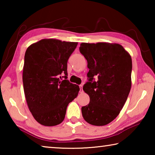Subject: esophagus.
I'll return each instance as SVG.
<instances>
[{"label": "esophagus", "instance_id": "esophagus-1", "mask_svg": "<svg viewBox=\"0 0 155 155\" xmlns=\"http://www.w3.org/2000/svg\"><path fill=\"white\" fill-rule=\"evenodd\" d=\"M79 87H80V93H83V85H79Z\"/></svg>", "mask_w": 155, "mask_h": 155}]
</instances>
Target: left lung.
<instances>
[{
    "label": "left lung",
    "instance_id": "1",
    "mask_svg": "<svg viewBox=\"0 0 155 155\" xmlns=\"http://www.w3.org/2000/svg\"><path fill=\"white\" fill-rule=\"evenodd\" d=\"M79 51L90 69L83 89L90 101L81 108L83 117L91 125H107L119 115L129 94L131 57L115 43H81Z\"/></svg>",
    "mask_w": 155,
    "mask_h": 155
}]
</instances>
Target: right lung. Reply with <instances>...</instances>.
<instances>
[{
	"label": "right lung",
	"instance_id": "right-lung-1",
	"mask_svg": "<svg viewBox=\"0 0 155 155\" xmlns=\"http://www.w3.org/2000/svg\"><path fill=\"white\" fill-rule=\"evenodd\" d=\"M77 44L43 39L26 51L22 73L25 95L29 111L41 125L61 124L68 104L78 96V85L67 80L68 60Z\"/></svg>",
	"mask_w": 155,
	"mask_h": 155
}]
</instances>
